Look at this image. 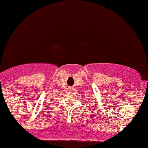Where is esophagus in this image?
Wrapping results in <instances>:
<instances>
[{"mask_svg":"<svg viewBox=\"0 0 148 148\" xmlns=\"http://www.w3.org/2000/svg\"><path fill=\"white\" fill-rule=\"evenodd\" d=\"M70 89H71V90H72V89H73V88H70Z\"/></svg>","mask_w":148,"mask_h":148,"instance_id":"esophagus-1","label":"esophagus"}]
</instances>
